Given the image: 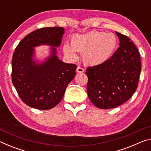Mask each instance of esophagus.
I'll use <instances>...</instances> for the list:
<instances>
[{
    "label": "esophagus",
    "instance_id": "1",
    "mask_svg": "<svg viewBox=\"0 0 151 151\" xmlns=\"http://www.w3.org/2000/svg\"><path fill=\"white\" fill-rule=\"evenodd\" d=\"M84 71H85V69H84L83 68L81 67V66H78L77 68H76V72L78 73H83Z\"/></svg>",
    "mask_w": 151,
    "mask_h": 151
}]
</instances>
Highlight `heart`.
Instances as JSON below:
<instances>
[{
  "instance_id": "b5f03b06",
  "label": "heart",
  "mask_w": 151,
  "mask_h": 151,
  "mask_svg": "<svg viewBox=\"0 0 151 151\" xmlns=\"http://www.w3.org/2000/svg\"><path fill=\"white\" fill-rule=\"evenodd\" d=\"M116 37L113 33L93 30L84 35H75L63 50L66 55L76 59V52L83 54L84 63L90 66L100 65L111 58L117 46Z\"/></svg>"
}]
</instances>
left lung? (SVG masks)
Segmentation results:
<instances>
[{"label":"left lung","mask_w":151,"mask_h":151,"mask_svg":"<svg viewBox=\"0 0 151 151\" xmlns=\"http://www.w3.org/2000/svg\"><path fill=\"white\" fill-rule=\"evenodd\" d=\"M120 47L109 59L86 69L87 93L94 106L116 108L133 95L141 70L139 50L127 36L116 32Z\"/></svg>","instance_id":"obj_1"}]
</instances>
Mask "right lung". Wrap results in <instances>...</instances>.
Listing matches in <instances>:
<instances>
[{
	"mask_svg": "<svg viewBox=\"0 0 151 151\" xmlns=\"http://www.w3.org/2000/svg\"><path fill=\"white\" fill-rule=\"evenodd\" d=\"M65 29L46 27L27 35L17 47L12 58V81L20 98L28 106L40 110L54 108L60 103L66 88L75 78L76 65L67 64L56 55ZM41 44L54 46L44 63L32 57L34 49Z\"/></svg>",
	"mask_w": 151,
	"mask_h": 151,
	"instance_id": "1",
	"label": "right lung"
}]
</instances>
